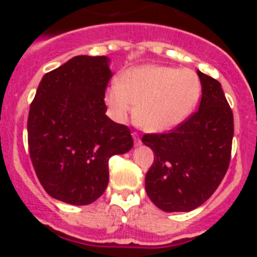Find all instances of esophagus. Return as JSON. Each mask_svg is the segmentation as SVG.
I'll return each mask as SVG.
<instances>
[{"label": "esophagus", "mask_w": 257, "mask_h": 257, "mask_svg": "<svg viewBox=\"0 0 257 257\" xmlns=\"http://www.w3.org/2000/svg\"><path fill=\"white\" fill-rule=\"evenodd\" d=\"M133 138H134V142H135V145H139L140 144V136L138 133H133Z\"/></svg>", "instance_id": "1"}]
</instances>
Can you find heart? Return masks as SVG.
<instances>
[{
    "instance_id": "1",
    "label": "heart",
    "mask_w": 257,
    "mask_h": 257,
    "mask_svg": "<svg viewBox=\"0 0 257 257\" xmlns=\"http://www.w3.org/2000/svg\"><path fill=\"white\" fill-rule=\"evenodd\" d=\"M201 94L194 70L142 65L126 70L122 79H113L104 100L115 122L126 121L136 103V123L149 133H163L189 117Z\"/></svg>"
}]
</instances>
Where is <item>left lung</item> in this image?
Instances as JSON below:
<instances>
[{
	"label": "left lung",
	"instance_id": "8db88e82",
	"mask_svg": "<svg viewBox=\"0 0 257 257\" xmlns=\"http://www.w3.org/2000/svg\"><path fill=\"white\" fill-rule=\"evenodd\" d=\"M197 73L202 85L198 110L170 133L145 134L142 139L154 152L145 190L166 212H187L205 203L230 162L233 112L219 81Z\"/></svg>",
	"mask_w": 257,
	"mask_h": 257
}]
</instances>
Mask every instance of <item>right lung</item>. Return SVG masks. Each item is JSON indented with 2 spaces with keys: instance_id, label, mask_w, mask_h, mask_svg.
Returning a JSON list of instances; mask_svg holds the SVG:
<instances>
[{
  "instance_id": "1",
  "label": "right lung",
  "mask_w": 257,
  "mask_h": 257,
  "mask_svg": "<svg viewBox=\"0 0 257 257\" xmlns=\"http://www.w3.org/2000/svg\"><path fill=\"white\" fill-rule=\"evenodd\" d=\"M106 56H74L46 73L29 108V156L41 185L69 205L92 203L109 181V158L134 145L130 128L105 114Z\"/></svg>"
}]
</instances>
